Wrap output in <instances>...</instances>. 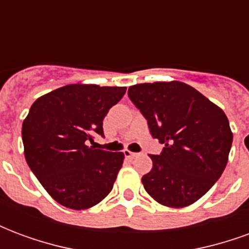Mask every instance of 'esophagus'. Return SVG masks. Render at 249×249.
I'll return each instance as SVG.
<instances>
[{
	"mask_svg": "<svg viewBox=\"0 0 249 249\" xmlns=\"http://www.w3.org/2000/svg\"><path fill=\"white\" fill-rule=\"evenodd\" d=\"M124 155L125 157H128V159H135V157L139 156V153H135V152H130V151H125Z\"/></svg>",
	"mask_w": 249,
	"mask_h": 249,
	"instance_id": "esophagus-1",
	"label": "esophagus"
}]
</instances>
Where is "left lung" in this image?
<instances>
[{
  "mask_svg": "<svg viewBox=\"0 0 249 249\" xmlns=\"http://www.w3.org/2000/svg\"><path fill=\"white\" fill-rule=\"evenodd\" d=\"M128 96L164 145L160 155H149L153 167L141 178L145 191L171 208L197 201L228 162L233 135L225 113L180 81L137 84Z\"/></svg>",
  "mask_w": 249,
  "mask_h": 249,
  "instance_id": "left-lung-1",
  "label": "left lung"
}]
</instances>
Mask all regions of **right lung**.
<instances>
[{
	"mask_svg": "<svg viewBox=\"0 0 249 249\" xmlns=\"http://www.w3.org/2000/svg\"><path fill=\"white\" fill-rule=\"evenodd\" d=\"M125 87L71 84L37 98L22 124L28 165L41 185L66 208L88 209L112 191L124 153L94 149L103 120Z\"/></svg>",
	"mask_w": 249,
	"mask_h": 249,
	"instance_id": "obj_1",
	"label": "right lung"
}]
</instances>
